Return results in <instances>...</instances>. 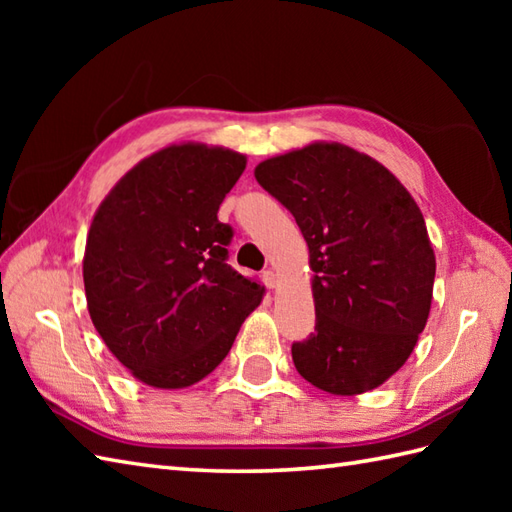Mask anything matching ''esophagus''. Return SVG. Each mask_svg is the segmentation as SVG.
I'll return each instance as SVG.
<instances>
[{
  "instance_id": "1",
  "label": "esophagus",
  "mask_w": 512,
  "mask_h": 512,
  "mask_svg": "<svg viewBox=\"0 0 512 512\" xmlns=\"http://www.w3.org/2000/svg\"><path fill=\"white\" fill-rule=\"evenodd\" d=\"M262 281H264L266 288H275L277 286V275L273 273V270H264Z\"/></svg>"
}]
</instances>
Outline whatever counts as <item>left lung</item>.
I'll list each match as a JSON object with an SVG mask.
<instances>
[{
  "label": "left lung",
  "mask_w": 512,
  "mask_h": 512,
  "mask_svg": "<svg viewBox=\"0 0 512 512\" xmlns=\"http://www.w3.org/2000/svg\"><path fill=\"white\" fill-rule=\"evenodd\" d=\"M262 187L295 215L314 270V332L292 343L297 372L354 396L405 365L424 330L436 255L409 191L380 162L314 143L264 160Z\"/></svg>",
  "instance_id": "8db88e82"
}]
</instances>
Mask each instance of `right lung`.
<instances>
[{
  "mask_svg": "<svg viewBox=\"0 0 512 512\" xmlns=\"http://www.w3.org/2000/svg\"><path fill=\"white\" fill-rule=\"evenodd\" d=\"M246 169L235 151L173 145L140 160L96 211L83 257L88 310L145 385L182 389L220 365L264 288L226 264L217 211Z\"/></svg>",
  "mask_w": 512,
  "mask_h": 512,
  "instance_id": "right-lung-1",
  "label": "right lung"
}]
</instances>
